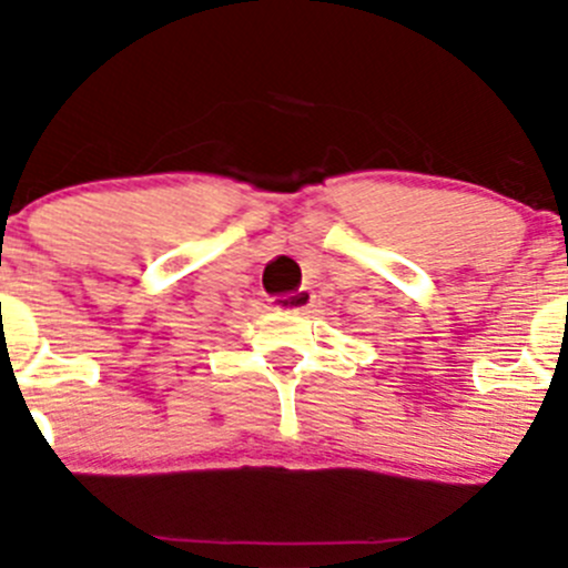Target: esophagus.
<instances>
[{"label": "esophagus", "instance_id": "esophagus-1", "mask_svg": "<svg viewBox=\"0 0 568 568\" xmlns=\"http://www.w3.org/2000/svg\"><path fill=\"white\" fill-rule=\"evenodd\" d=\"M313 291L311 288H300V291H291V294L283 296H272V307L274 311H288V313H305L307 307L313 305Z\"/></svg>", "mask_w": 568, "mask_h": 568}]
</instances>
